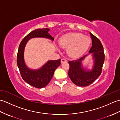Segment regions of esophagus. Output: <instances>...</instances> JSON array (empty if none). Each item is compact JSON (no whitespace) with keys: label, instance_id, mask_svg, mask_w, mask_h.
I'll use <instances>...</instances> for the list:
<instances>
[{"label":"esophagus","instance_id":"esophagus-1","mask_svg":"<svg viewBox=\"0 0 120 120\" xmlns=\"http://www.w3.org/2000/svg\"><path fill=\"white\" fill-rule=\"evenodd\" d=\"M67 62V60L65 59H61V63H64V62Z\"/></svg>","mask_w":120,"mask_h":120}]
</instances>
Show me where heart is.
<instances>
[{"instance_id": "b5f03b06", "label": "heart", "mask_w": 120, "mask_h": 120, "mask_svg": "<svg viewBox=\"0 0 120 120\" xmlns=\"http://www.w3.org/2000/svg\"><path fill=\"white\" fill-rule=\"evenodd\" d=\"M91 44L90 37L79 33H70L60 38L61 47L68 48V55L72 58H77L83 55Z\"/></svg>"}]
</instances>
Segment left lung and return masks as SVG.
Instances as JSON below:
<instances>
[{
	"instance_id": "obj_1",
	"label": "left lung",
	"mask_w": 120,
	"mask_h": 120,
	"mask_svg": "<svg viewBox=\"0 0 120 120\" xmlns=\"http://www.w3.org/2000/svg\"><path fill=\"white\" fill-rule=\"evenodd\" d=\"M90 34L92 39V46L89 51V53L92 54L94 60L92 69L87 71L82 68V61L88 55L76 60L68 61L70 64L68 73L69 77L75 85L80 86H89L101 75L105 60L104 48L100 40L91 32Z\"/></svg>"
}]
</instances>
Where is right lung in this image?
Instances as JSON below:
<instances>
[{
  "mask_svg": "<svg viewBox=\"0 0 120 120\" xmlns=\"http://www.w3.org/2000/svg\"><path fill=\"white\" fill-rule=\"evenodd\" d=\"M48 28L35 29L25 37L20 43L17 55V64L22 78L29 85L37 88H42L50 82L55 70L61 64V59L49 60L39 69L32 70L28 68L24 61V49L27 42L35 38H44L52 41L53 38L48 34Z\"/></svg>",
  "mask_w": 120,
  "mask_h": 120,
  "instance_id": "right-lung-1",
  "label": "right lung"
}]
</instances>
